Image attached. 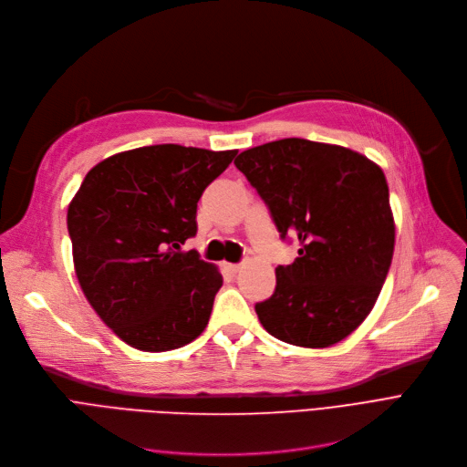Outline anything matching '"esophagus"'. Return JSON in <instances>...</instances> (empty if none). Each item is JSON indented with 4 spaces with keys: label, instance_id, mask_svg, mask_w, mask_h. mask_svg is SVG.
I'll use <instances>...</instances> for the list:
<instances>
[{
    "label": "esophagus",
    "instance_id": "1",
    "mask_svg": "<svg viewBox=\"0 0 467 467\" xmlns=\"http://www.w3.org/2000/svg\"><path fill=\"white\" fill-rule=\"evenodd\" d=\"M222 268H224L228 274H237L239 270H241V264H232V262H226V264H222Z\"/></svg>",
    "mask_w": 467,
    "mask_h": 467
}]
</instances>
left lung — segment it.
Instances as JSON below:
<instances>
[{"mask_svg": "<svg viewBox=\"0 0 467 467\" xmlns=\"http://www.w3.org/2000/svg\"><path fill=\"white\" fill-rule=\"evenodd\" d=\"M270 209L298 258L275 270L274 295L254 306L272 337L328 348L358 328L391 265L395 224L382 169L342 146L283 139L234 161Z\"/></svg>", "mask_w": 467, "mask_h": 467, "instance_id": "left-lung-1", "label": "left lung"}]
</instances>
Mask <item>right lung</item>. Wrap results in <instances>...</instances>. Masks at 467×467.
<instances>
[{
	"label": "right lung",
	"instance_id": "right-lung-1",
	"mask_svg": "<svg viewBox=\"0 0 467 467\" xmlns=\"http://www.w3.org/2000/svg\"><path fill=\"white\" fill-rule=\"evenodd\" d=\"M237 150L158 144L87 172L68 207L76 275L99 317L129 346L169 351L205 330L222 275L197 251V202Z\"/></svg>",
	"mask_w": 467,
	"mask_h": 467
}]
</instances>
